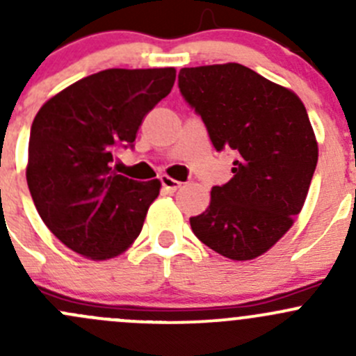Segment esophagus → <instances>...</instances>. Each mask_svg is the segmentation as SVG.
<instances>
[{
    "label": "esophagus",
    "instance_id": "1",
    "mask_svg": "<svg viewBox=\"0 0 356 356\" xmlns=\"http://www.w3.org/2000/svg\"><path fill=\"white\" fill-rule=\"evenodd\" d=\"M160 181H161V188H163L167 193H175L177 189H181V186H182V182L168 177V175H161Z\"/></svg>",
    "mask_w": 356,
    "mask_h": 356
}]
</instances>
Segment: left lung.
<instances>
[{"label": "left lung", "mask_w": 356, "mask_h": 356, "mask_svg": "<svg viewBox=\"0 0 356 356\" xmlns=\"http://www.w3.org/2000/svg\"><path fill=\"white\" fill-rule=\"evenodd\" d=\"M179 91L217 152L234 153L232 179L189 218L203 245L231 260L272 248L303 208L318 160L308 113L289 89L239 63L182 68Z\"/></svg>", "instance_id": "8db88e82"}]
</instances>
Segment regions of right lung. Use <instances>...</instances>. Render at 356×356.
I'll return each mask as SVG.
<instances>
[{
	"instance_id": "obj_1",
	"label": "right lung",
	"mask_w": 356,
	"mask_h": 356,
	"mask_svg": "<svg viewBox=\"0 0 356 356\" xmlns=\"http://www.w3.org/2000/svg\"><path fill=\"white\" fill-rule=\"evenodd\" d=\"M175 68H110L81 79L41 106L29 139L27 186L46 227L91 260L134 243L160 181L113 172L134 148L143 118L170 92Z\"/></svg>"
}]
</instances>
